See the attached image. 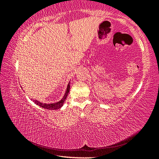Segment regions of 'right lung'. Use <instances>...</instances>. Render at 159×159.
<instances>
[{
	"label": "right lung",
	"instance_id": "1",
	"mask_svg": "<svg viewBox=\"0 0 159 159\" xmlns=\"http://www.w3.org/2000/svg\"><path fill=\"white\" fill-rule=\"evenodd\" d=\"M70 82L68 83L66 87V92L64 93V95L63 96L62 99L60 100L59 102H55V103H50V104H47V103H43V102H41L40 101H38L36 99H31V100L33 101L35 104H37L38 106L42 107V108H44L45 109H49V110H56L58 109H60L61 107L63 106V104L65 102L66 97L68 95V94L69 93V90H70V85H69Z\"/></svg>",
	"mask_w": 159,
	"mask_h": 159
}]
</instances>
